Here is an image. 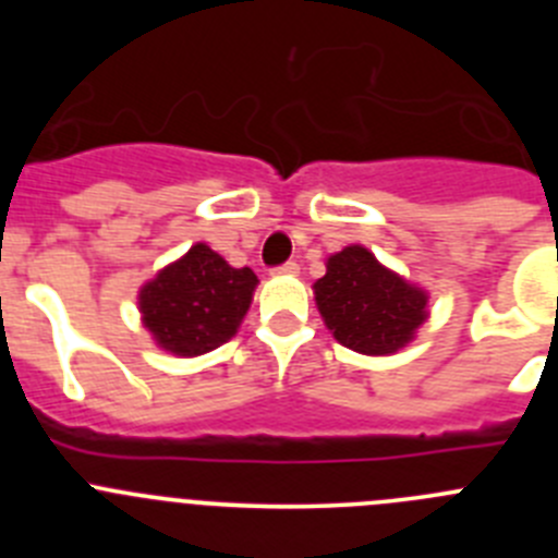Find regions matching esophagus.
<instances>
[{
	"mask_svg": "<svg viewBox=\"0 0 558 558\" xmlns=\"http://www.w3.org/2000/svg\"><path fill=\"white\" fill-rule=\"evenodd\" d=\"M274 274L295 276V274H299V265H295V263H284V265H279V268H274Z\"/></svg>",
	"mask_w": 558,
	"mask_h": 558,
	"instance_id": "34e87169",
	"label": "esophagus"
}]
</instances>
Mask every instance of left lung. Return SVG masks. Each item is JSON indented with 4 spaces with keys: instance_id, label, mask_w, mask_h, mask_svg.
Returning a JSON list of instances; mask_svg holds the SVG:
<instances>
[{
    "instance_id": "left-lung-1",
    "label": "left lung",
    "mask_w": 558,
    "mask_h": 558,
    "mask_svg": "<svg viewBox=\"0 0 558 558\" xmlns=\"http://www.w3.org/2000/svg\"><path fill=\"white\" fill-rule=\"evenodd\" d=\"M313 290L335 340L360 354L399 352L427 322L425 290L379 265L363 245L329 256Z\"/></svg>"
}]
</instances>
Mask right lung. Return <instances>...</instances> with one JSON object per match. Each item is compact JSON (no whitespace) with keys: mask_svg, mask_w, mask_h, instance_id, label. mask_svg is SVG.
<instances>
[{"mask_svg":"<svg viewBox=\"0 0 558 558\" xmlns=\"http://www.w3.org/2000/svg\"><path fill=\"white\" fill-rule=\"evenodd\" d=\"M256 282L251 268H231L218 251L195 243L140 290L142 324L167 352L206 354L234 338Z\"/></svg>","mask_w":558,"mask_h":558,"instance_id":"1","label":"right lung"}]
</instances>
